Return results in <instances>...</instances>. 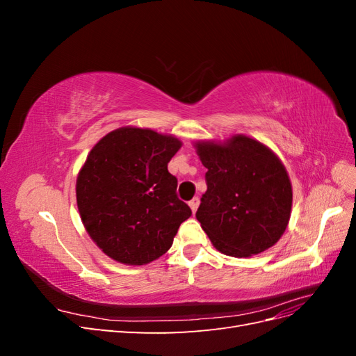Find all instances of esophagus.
Returning a JSON list of instances; mask_svg holds the SVG:
<instances>
[{
	"label": "esophagus",
	"mask_w": 356,
	"mask_h": 356,
	"mask_svg": "<svg viewBox=\"0 0 356 356\" xmlns=\"http://www.w3.org/2000/svg\"><path fill=\"white\" fill-rule=\"evenodd\" d=\"M199 203H200V199H199V197H193V199L188 202V207L191 208V212H193V213H195V212L197 211Z\"/></svg>",
	"instance_id": "34e87169"
}]
</instances>
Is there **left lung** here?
Masks as SVG:
<instances>
[{"label":"left lung","instance_id":"left-lung-1","mask_svg":"<svg viewBox=\"0 0 356 356\" xmlns=\"http://www.w3.org/2000/svg\"><path fill=\"white\" fill-rule=\"evenodd\" d=\"M208 169V190L196 212L203 232L225 255L248 258L273 246L293 207L288 172L270 148L246 135L195 143Z\"/></svg>","mask_w":356,"mask_h":356}]
</instances>
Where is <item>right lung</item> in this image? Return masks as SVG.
<instances>
[{
    "label": "right lung",
    "mask_w": 356,
    "mask_h": 356,
    "mask_svg": "<svg viewBox=\"0 0 356 356\" xmlns=\"http://www.w3.org/2000/svg\"><path fill=\"white\" fill-rule=\"evenodd\" d=\"M181 145L174 135L124 126L90 149L75 184L77 207L90 239L113 260L127 266L157 260L191 215L168 170Z\"/></svg>",
    "instance_id": "add662e5"
}]
</instances>
